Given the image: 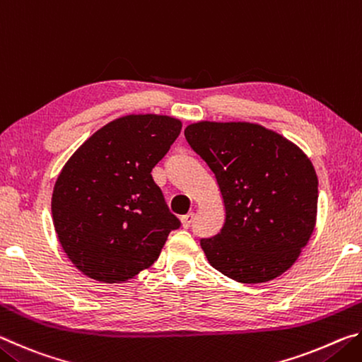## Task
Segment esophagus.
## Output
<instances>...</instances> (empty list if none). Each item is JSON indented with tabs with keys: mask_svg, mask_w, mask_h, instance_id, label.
Listing matches in <instances>:
<instances>
[{
	"mask_svg": "<svg viewBox=\"0 0 362 362\" xmlns=\"http://www.w3.org/2000/svg\"><path fill=\"white\" fill-rule=\"evenodd\" d=\"M193 218H194L193 212H188V214H185V216H182L180 220H182L183 228H189V226H192V223H193Z\"/></svg>",
	"mask_w": 362,
	"mask_h": 362,
	"instance_id": "obj_1",
	"label": "esophagus"
}]
</instances>
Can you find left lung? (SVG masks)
<instances>
[{"label": "left lung", "instance_id": "1", "mask_svg": "<svg viewBox=\"0 0 362 362\" xmlns=\"http://www.w3.org/2000/svg\"><path fill=\"white\" fill-rule=\"evenodd\" d=\"M185 139L216 175L225 204L223 228L201 240L211 265L246 284L283 274L315 228L317 177L310 159L250 122H196Z\"/></svg>", "mask_w": 362, "mask_h": 362}]
</instances>
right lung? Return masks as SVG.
Wrapping results in <instances>:
<instances>
[{"instance_id":"right-lung-1","label":"right lung","mask_w":362,"mask_h":362,"mask_svg":"<svg viewBox=\"0 0 362 362\" xmlns=\"http://www.w3.org/2000/svg\"><path fill=\"white\" fill-rule=\"evenodd\" d=\"M182 129L170 116L129 115L75 151L52 193L65 254L86 276L119 283L151 267L180 220L151 177Z\"/></svg>"}]
</instances>
